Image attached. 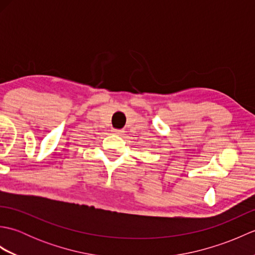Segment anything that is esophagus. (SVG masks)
<instances>
[{"label": "esophagus", "instance_id": "34e87169", "mask_svg": "<svg viewBox=\"0 0 255 255\" xmlns=\"http://www.w3.org/2000/svg\"><path fill=\"white\" fill-rule=\"evenodd\" d=\"M113 133L117 134V136H122V134L124 133V130L123 129H113Z\"/></svg>", "mask_w": 255, "mask_h": 255}]
</instances>
